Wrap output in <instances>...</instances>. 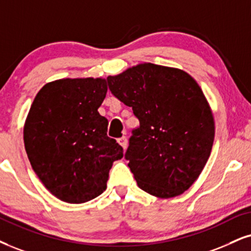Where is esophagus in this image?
Segmentation results:
<instances>
[{"mask_svg": "<svg viewBox=\"0 0 251 251\" xmlns=\"http://www.w3.org/2000/svg\"><path fill=\"white\" fill-rule=\"evenodd\" d=\"M117 142H119V144L123 148V150L126 149V147H128V141H126V136H122V137L117 140Z\"/></svg>", "mask_w": 251, "mask_h": 251, "instance_id": "esophagus-1", "label": "esophagus"}]
</instances>
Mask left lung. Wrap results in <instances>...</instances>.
<instances>
[{
    "label": "left lung",
    "mask_w": 251,
    "mask_h": 251,
    "mask_svg": "<svg viewBox=\"0 0 251 251\" xmlns=\"http://www.w3.org/2000/svg\"><path fill=\"white\" fill-rule=\"evenodd\" d=\"M107 82L140 120L125 154L138 187L158 198L184 193L206 165L214 141V119L199 85L184 71L151 63Z\"/></svg>",
    "instance_id": "obj_1"
}]
</instances>
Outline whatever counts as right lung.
Masks as SVG:
<instances>
[{"mask_svg": "<svg viewBox=\"0 0 251 251\" xmlns=\"http://www.w3.org/2000/svg\"><path fill=\"white\" fill-rule=\"evenodd\" d=\"M106 94L104 79H61L46 83L31 104L24 126L27 158L44 186L65 202L100 196L113 162L123 157L98 111Z\"/></svg>", "mask_w": 251, "mask_h": 251, "instance_id": "add662e5", "label": "right lung"}]
</instances>
